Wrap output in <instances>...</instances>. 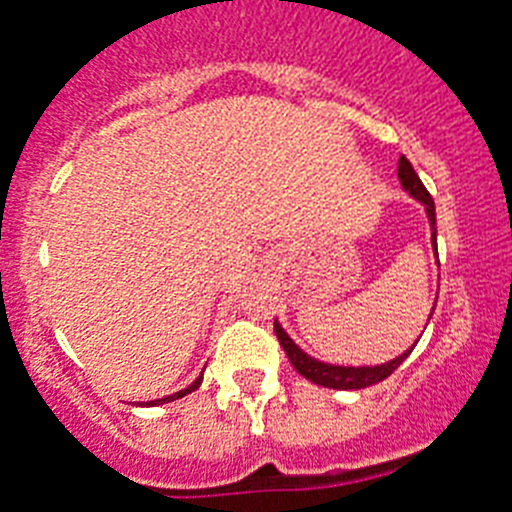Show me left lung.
Here are the masks:
<instances>
[{
	"instance_id": "1",
	"label": "left lung",
	"mask_w": 512,
	"mask_h": 512,
	"mask_svg": "<svg viewBox=\"0 0 512 512\" xmlns=\"http://www.w3.org/2000/svg\"><path fill=\"white\" fill-rule=\"evenodd\" d=\"M399 181H401V186H404V189L412 194V197H417L419 202L427 207L429 222L437 224L432 194H429L427 186L422 184V179L417 176L414 166L409 164L407 156H401L399 159ZM434 240H437V234H434ZM275 336H278L283 351L288 353L293 369L298 371L300 376H305L308 381H313V384L328 386V389H366V386L379 384V381L389 379V376L394 374L401 364H404V358L412 353V348H409L407 353H401L399 358H394V361H389V364H384V366H358V369H351V366L321 364V361H315V358L305 356V353L300 351L293 341H290L288 333L278 326V321H275Z\"/></svg>"
}]
</instances>
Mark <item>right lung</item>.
<instances>
[{
	"mask_svg": "<svg viewBox=\"0 0 512 512\" xmlns=\"http://www.w3.org/2000/svg\"><path fill=\"white\" fill-rule=\"evenodd\" d=\"M199 384H202V376H199V379H197V381H194V384H191V386H186V389H184V391H176V394H171V396H164V399L148 401V404H166V401H174V399H181V396H186V394H189V391L199 389Z\"/></svg>",
	"mask_w": 512,
	"mask_h": 512,
	"instance_id": "right-lung-1",
	"label": "right lung"
}]
</instances>
